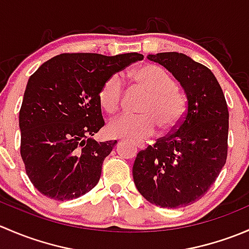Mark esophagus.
<instances>
[{
    "label": "esophagus",
    "instance_id": "34e87169",
    "mask_svg": "<svg viewBox=\"0 0 249 249\" xmlns=\"http://www.w3.org/2000/svg\"><path fill=\"white\" fill-rule=\"evenodd\" d=\"M136 147L139 148V149H144L145 148L144 142H136Z\"/></svg>",
    "mask_w": 249,
    "mask_h": 249
}]
</instances>
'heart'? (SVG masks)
<instances>
[{
  "label": "heart",
  "mask_w": 249,
  "mask_h": 249,
  "mask_svg": "<svg viewBox=\"0 0 249 249\" xmlns=\"http://www.w3.org/2000/svg\"><path fill=\"white\" fill-rule=\"evenodd\" d=\"M130 78L148 92L141 105V115L124 114L108 124L109 136L114 139L141 141L150 137L157 125L164 132L175 130L185 112L183 95L176 89L173 78L157 65L145 64L130 72ZM123 84L118 76H110L99 92L101 107L108 114L118 112L122 105Z\"/></svg>",
  "instance_id": "1"
}]
</instances>
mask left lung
I'll list each match as a JSON object with an SVG mask.
<instances>
[{"mask_svg": "<svg viewBox=\"0 0 249 249\" xmlns=\"http://www.w3.org/2000/svg\"><path fill=\"white\" fill-rule=\"evenodd\" d=\"M179 82L188 106L178 129L141 150L132 177L140 194L153 205L178 208L207 193L227 161L229 112L210 69L182 53L147 56Z\"/></svg>", "mask_w": 249, "mask_h": 249, "instance_id": "obj_1", "label": "left lung"}]
</instances>
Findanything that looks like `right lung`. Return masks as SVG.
<instances>
[{
	"mask_svg": "<svg viewBox=\"0 0 249 249\" xmlns=\"http://www.w3.org/2000/svg\"><path fill=\"white\" fill-rule=\"evenodd\" d=\"M142 59L139 53L60 54L29 78L19 112L20 153L39 193L65 201L97 184L105 158L117 144L92 139L105 125L100 89L107 78Z\"/></svg>",
	"mask_w": 249,
	"mask_h": 249,
	"instance_id": "obj_1",
	"label": "right lung"
}]
</instances>
